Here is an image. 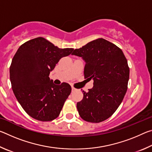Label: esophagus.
Masks as SVG:
<instances>
[{"instance_id": "1", "label": "esophagus", "mask_w": 152, "mask_h": 152, "mask_svg": "<svg viewBox=\"0 0 152 152\" xmlns=\"http://www.w3.org/2000/svg\"><path fill=\"white\" fill-rule=\"evenodd\" d=\"M76 91V89L75 88H74V87H72V92H74Z\"/></svg>"}]
</instances>
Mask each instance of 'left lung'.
Listing matches in <instances>:
<instances>
[{
    "mask_svg": "<svg viewBox=\"0 0 152 152\" xmlns=\"http://www.w3.org/2000/svg\"><path fill=\"white\" fill-rule=\"evenodd\" d=\"M72 55L85 62L84 78L94 80L83 99L77 102L80 116L88 122L107 119L121 103L127 90L129 68L122 50L106 39H98L74 50Z\"/></svg>",
    "mask_w": 152,
    "mask_h": 152,
    "instance_id": "1",
    "label": "left lung"
}]
</instances>
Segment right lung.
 I'll return each instance as SVG.
<instances>
[{"instance_id": "right-lung-1", "label": "right lung", "mask_w": 152, "mask_h": 152, "mask_svg": "<svg viewBox=\"0 0 152 152\" xmlns=\"http://www.w3.org/2000/svg\"><path fill=\"white\" fill-rule=\"evenodd\" d=\"M72 48H59L42 37L25 42L18 49L10 67L12 89L28 115L41 121L57 118L71 86L63 82L56 85L49 77L61 58Z\"/></svg>"}]
</instances>
